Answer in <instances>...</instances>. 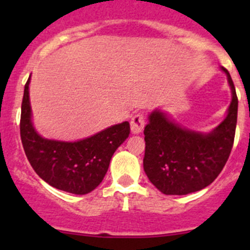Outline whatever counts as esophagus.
<instances>
[{"mask_svg": "<svg viewBox=\"0 0 250 250\" xmlns=\"http://www.w3.org/2000/svg\"><path fill=\"white\" fill-rule=\"evenodd\" d=\"M145 127V118L143 113H137L130 120V130L133 134H140Z\"/></svg>", "mask_w": 250, "mask_h": 250, "instance_id": "34e87169", "label": "esophagus"}]
</instances>
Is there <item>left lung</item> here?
<instances>
[{
    "instance_id": "1",
    "label": "left lung",
    "mask_w": 250,
    "mask_h": 250,
    "mask_svg": "<svg viewBox=\"0 0 250 250\" xmlns=\"http://www.w3.org/2000/svg\"><path fill=\"white\" fill-rule=\"evenodd\" d=\"M231 103L226 117L211 132L183 127L161 110L148 115L144 129V170L148 180L165 195H188L210 185L223 170L232 150L238 99L230 74Z\"/></svg>"
}]
</instances>
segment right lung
<instances>
[{
    "mask_svg": "<svg viewBox=\"0 0 250 250\" xmlns=\"http://www.w3.org/2000/svg\"><path fill=\"white\" fill-rule=\"evenodd\" d=\"M30 77L24 88L20 117L22 147L35 172L58 190L85 195L103 181L113 152L129 137V123L106 129L77 141L41 137L35 129L29 94Z\"/></svg>",
    "mask_w": 250,
    "mask_h": 250,
    "instance_id": "1",
    "label": "right lung"
}]
</instances>
